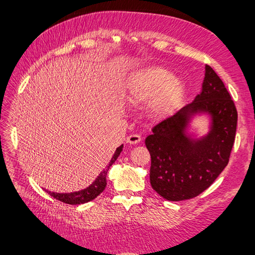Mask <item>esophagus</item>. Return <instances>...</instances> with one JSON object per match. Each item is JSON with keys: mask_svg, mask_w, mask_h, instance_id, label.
Instances as JSON below:
<instances>
[{"mask_svg": "<svg viewBox=\"0 0 255 255\" xmlns=\"http://www.w3.org/2000/svg\"><path fill=\"white\" fill-rule=\"evenodd\" d=\"M140 140H141V136H140V134L132 133V134H129L126 141L130 144H136V143L140 142Z\"/></svg>", "mask_w": 255, "mask_h": 255, "instance_id": "obj_1", "label": "esophagus"}]
</instances>
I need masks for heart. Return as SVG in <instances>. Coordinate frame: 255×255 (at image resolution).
Instances as JSON below:
<instances>
[{
  "mask_svg": "<svg viewBox=\"0 0 255 255\" xmlns=\"http://www.w3.org/2000/svg\"><path fill=\"white\" fill-rule=\"evenodd\" d=\"M185 83L162 67L142 68L129 75L125 83V96L136 104L149 98L148 111L155 118L171 115L181 105Z\"/></svg>",
  "mask_w": 255,
  "mask_h": 255,
  "instance_id": "1",
  "label": "heart"
}]
</instances>
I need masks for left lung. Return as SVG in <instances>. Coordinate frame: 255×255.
Wrapping results in <instances>:
<instances>
[{
    "mask_svg": "<svg viewBox=\"0 0 255 255\" xmlns=\"http://www.w3.org/2000/svg\"><path fill=\"white\" fill-rule=\"evenodd\" d=\"M212 116L205 137L193 140L185 129L195 113ZM238 113L229 92L213 68L206 64L203 89L191 104L152 128L145 138L151 155L150 183L160 196L189 199L208 188L229 162L237 130Z\"/></svg>",
    "mask_w": 255,
    "mask_h": 255,
    "instance_id": "left-lung-1",
    "label": "left lung"
}]
</instances>
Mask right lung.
Listing matches in <instances>:
<instances>
[{"label":"right lung","mask_w":255,"mask_h":255,"mask_svg":"<svg viewBox=\"0 0 255 255\" xmlns=\"http://www.w3.org/2000/svg\"><path fill=\"white\" fill-rule=\"evenodd\" d=\"M123 147L124 145L122 144L121 147H118L116 149L115 153H114L113 158L110 161V163H108L105 169L100 173V175L95 178V181L92 183L89 187L82 189V191L73 192V193H55V192H49V191H47V193L53 198H56L57 200H60V202L69 204V205L85 204L88 202H91V200H93L105 189L107 172L110 170V167L113 165L114 162L117 160L118 155L121 154V152L123 151Z\"/></svg>","instance_id":"right-lung-1"}]
</instances>
